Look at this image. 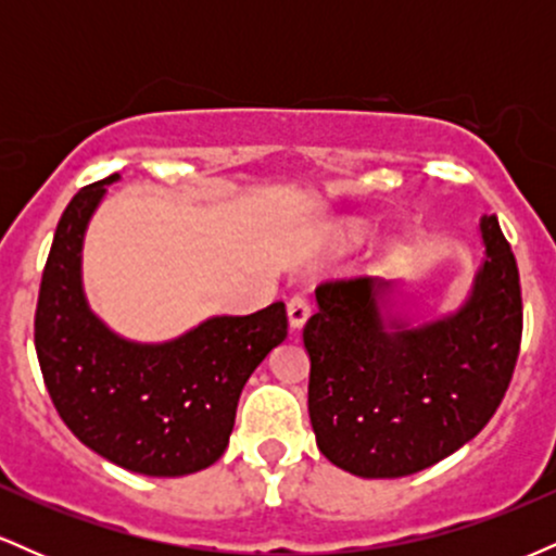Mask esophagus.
<instances>
[{
    "label": "esophagus",
    "instance_id": "1",
    "mask_svg": "<svg viewBox=\"0 0 556 556\" xmlns=\"http://www.w3.org/2000/svg\"><path fill=\"white\" fill-rule=\"evenodd\" d=\"M308 316H311V305L303 295H292L290 300H287V318H290L292 331L303 329L305 321H308Z\"/></svg>",
    "mask_w": 556,
    "mask_h": 556
}]
</instances>
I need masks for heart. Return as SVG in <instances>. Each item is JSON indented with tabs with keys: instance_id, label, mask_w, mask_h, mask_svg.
I'll return each mask as SVG.
<instances>
[{
	"instance_id": "heart-1",
	"label": "heart",
	"mask_w": 556,
	"mask_h": 556,
	"mask_svg": "<svg viewBox=\"0 0 556 556\" xmlns=\"http://www.w3.org/2000/svg\"><path fill=\"white\" fill-rule=\"evenodd\" d=\"M366 232H368L366 219H342L337 222L331 238H334V245L340 248V251H350V248H355L363 238H366Z\"/></svg>"
}]
</instances>
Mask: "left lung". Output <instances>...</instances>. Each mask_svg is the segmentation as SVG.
<instances>
[{"label":"left lung","instance_id":"8db88e82","mask_svg":"<svg viewBox=\"0 0 556 556\" xmlns=\"http://www.w3.org/2000/svg\"><path fill=\"white\" fill-rule=\"evenodd\" d=\"M460 308L420 321L400 282L316 290L303 329L308 416L321 455L361 478H402L476 437L507 392L522 334L520 277L496 216ZM406 300L402 301L401 298Z\"/></svg>","mask_w":556,"mask_h":556}]
</instances>
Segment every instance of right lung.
<instances>
[{"instance_id": "1", "label": "right lung", "mask_w": 556, "mask_h": 556, "mask_svg": "<svg viewBox=\"0 0 556 556\" xmlns=\"http://www.w3.org/2000/svg\"><path fill=\"white\" fill-rule=\"evenodd\" d=\"M67 203L36 305V355L56 413L96 455L132 473L175 478L225 455L235 410L258 363L287 337L285 303L212 316L167 342L106 327L83 290V240L106 185Z\"/></svg>"}]
</instances>
